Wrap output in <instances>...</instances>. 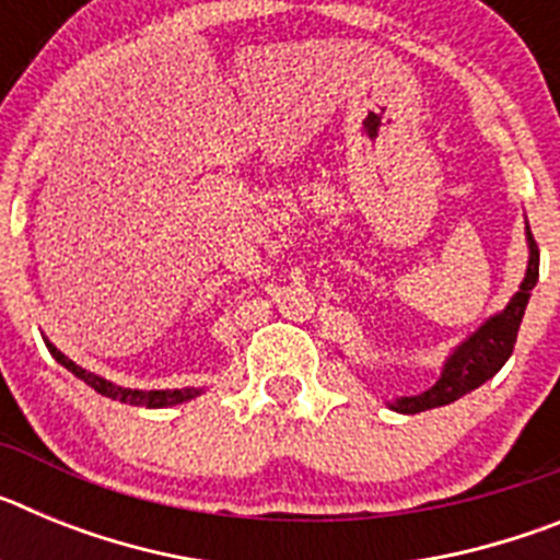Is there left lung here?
Here are the masks:
<instances>
[{
  "mask_svg": "<svg viewBox=\"0 0 560 560\" xmlns=\"http://www.w3.org/2000/svg\"><path fill=\"white\" fill-rule=\"evenodd\" d=\"M524 235H527L530 260H527L524 280L522 285H518L516 294L511 296V303L504 305L499 314L488 316L468 339L459 341L457 348L448 353V359L443 361L440 378L434 381L427 393L389 400V409H395V412L400 415H415L427 412V409L434 407H446V404H454L457 398L471 393V389L482 387L485 381L493 378V375L502 370L504 361L511 359L524 308L530 303V291L536 289L538 283V246L536 241H533L530 224L524 226Z\"/></svg>",
  "mask_w": 560,
  "mask_h": 560,
  "instance_id": "left-lung-1",
  "label": "left lung"
}]
</instances>
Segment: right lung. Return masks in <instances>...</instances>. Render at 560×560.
Returning <instances> with one entry per match:
<instances>
[{
  "label": "right lung",
  "mask_w": 560,
  "mask_h": 560,
  "mask_svg": "<svg viewBox=\"0 0 560 560\" xmlns=\"http://www.w3.org/2000/svg\"><path fill=\"white\" fill-rule=\"evenodd\" d=\"M44 345H47V350L52 353V359H56L61 368H67L72 375H78V378H81L83 384H89V387L95 389V393L106 395V398H112V400H120V404H131V407L165 409V407H176V404H185V400L199 398V395L205 393L201 387H182V389H128V387H117V384L106 381L103 375H95V373H89V370H83L81 364H75V361L69 359V355H63L61 350H58L49 339H44Z\"/></svg>",
  "instance_id": "right-lung-1"
}]
</instances>
